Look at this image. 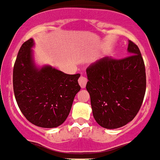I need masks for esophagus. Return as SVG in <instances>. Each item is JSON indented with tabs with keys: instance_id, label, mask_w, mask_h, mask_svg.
<instances>
[{
	"instance_id": "obj_1",
	"label": "esophagus",
	"mask_w": 160,
	"mask_h": 160,
	"mask_svg": "<svg viewBox=\"0 0 160 160\" xmlns=\"http://www.w3.org/2000/svg\"><path fill=\"white\" fill-rule=\"evenodd\" d=\"M78 81H79V84H80V87L81 88H84V87L86 86V83H87V79L84 76H80V78H79V80H78Z\"/></svg>"
}]
</instances>
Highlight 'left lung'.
<instances>
[{"label": "left lung", "instance_id": "left-lung-1", "mask_svg": "<svg viewBox=\"0 0 160 160\" xmlns=\"http://www.w3.org/2000/svg\"><path fill=\"white\" fill-rule=\"evenodd\" d=\"M130 55L105 57L87 68L92 115L99 125L117 128L132 121L140 110L146 87V69L138 45L128 41Z\"/></svg>", "mask_w": 160, "mask_h": 160}]
</instances>
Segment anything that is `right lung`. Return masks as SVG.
Masks as SVG:
<instances>
[{"mask_svg":"<svg viewBox=\"0 0 160 160\" xmlns=\"http://www.w3.org/2000/svg\"><path fill=\"white\" fill-rule=\"evenodd\" d=\"M33 45L29 39L18 51L13 71L14 96L28 121L41 128H56L69 115L80 89V75H68L49 66L37 69L32 60Z\"/></svg>","mask_w":160,"mask_h":160,"instance_id":"add662e5","label":"right lung"}]
</instances>
